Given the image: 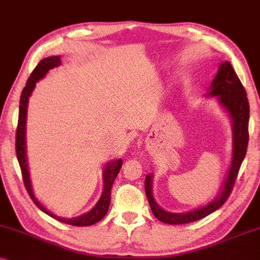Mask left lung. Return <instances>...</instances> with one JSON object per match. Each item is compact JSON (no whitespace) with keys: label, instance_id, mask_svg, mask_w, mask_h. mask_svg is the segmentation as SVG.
I'll return each mask as SVG.
<instances>
[{"label":"left lung","instance_id":"1","mask_svg":"<svg viewBox=\"0 0 260 260\" xmlns=\"http://www.w3.org/2000/svg\"><path fill=\"white\" fill-rule=\"evenodd\" d=\"M209 95L217 96L221 105L230 113L232 122H233V157H232L230 172H228L226 182L223 184L222 192L208 206L193 210V212L183 214L169 213L161 209L154 201L151 189L152 176L147 175L146 178H145V192H146L148 203H150L153 215L164 223L181 224L193 222V221L208 216L209 214L221 208L230 197L232 190H233L241 162H243L245 155H246L248 144L250 105H248L246 90L241 84L240 79L235 74L231 63L223 61L220 65L217 75L212 82V91H210Z\"/></svg>","mask_w":260,"mask_h":260}]
</instances>
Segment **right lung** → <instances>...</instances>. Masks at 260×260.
I'll return each mask as SVG.
<instances>
[{
	"label": "right lung",
	"instance_id": "obj_1",
	"mask_svg": "<svg viewBox=\"0 0 260 260\" xmlns=\"http://www.w3.org/2000/svg\"><path fill=\"white\" fill-rule=\"evenodd\" d=\"M61 64L60 57L58 55H53V57L45 58V59L40 60V63L37 65L32 74H30L28 81L26 83V86L22 90L21 98H20V108H19V120H17V127H16V137H15V151L17 161H19L20 169H21V175L23 179V184L26 186L27 192L36 203L38 208L43 210L44 213L48 214V215L57 219L60 222L71 224V226H91L100 220L103 219L108 212L109 205H110V191H112L113 183L115 181L117 174H119L121 166H122V159H117V160L110 161L108 165L106 166L105 172H103V178H105V188H103V193L101 199L96 206L90 210L89 213L81 215L78 217H74V219H63L59 217L51 212H48L44 208L43 206L38 202V200L34 197L32 188H30V181L28 175V169H27V161H26V144H25V129H26V116H27V105H28V99L30 94H32L36 83L43 78L45 75L47 74L51 69L55 67H59Z\"/></svg>",
	"mask_w": 260,
	"mask_h": 260
}]
</instances>
